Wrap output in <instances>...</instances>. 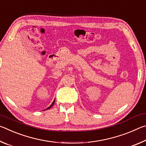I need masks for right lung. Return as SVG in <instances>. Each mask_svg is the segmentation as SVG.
I'll list each match as a JSON object with an SVG mask.
<instances>
[{"label": "right lung", "mask_w": 146, "mask_h": 146, "mask_svg": "<svg viewBox=\"0 0 146 146\" xmlns=\"http://www.w3.org/2000/svg\"><path fill=\"white\" fill-rule=\"evenodd\" d=\"M55 100H54V101H53V103H52V104H51V105L50 106H49V107H48V108H47V109H46V110H49V108H51V107H52V106H53V104H55Z\"/></svg>", "instance_id": "add662e5"}]
</instances>
